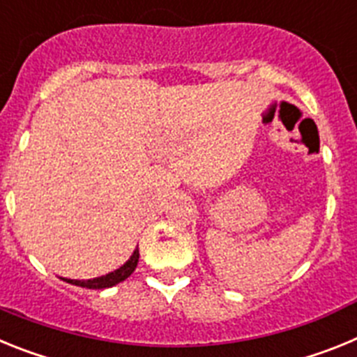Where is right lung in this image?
<instances>
[{
    "label": "right lung",
    "mask_w": 357,
    "mask_h": 357,
    "mask_svg": "<svg viewBox=\"0 0 357 357\" xmlns=\"http://www.w3.org/2000/svg\"><path fill=\"white\" fill-rule=\"evenodd\" d=\"M137 261H139V248H135L134 254L130 255V259L127 263L123 264L121 268L114 270V272L107 273V275L96 277V279H87V280H75V279H64L66 282L75 286H80V288H89V289H105V288H112V286L119 284L125 279L134 273L135 266H137Z\"/></svg>",
    "instance_id": "right-lung-1"
}]
</instances>
